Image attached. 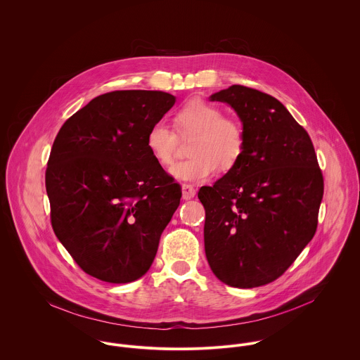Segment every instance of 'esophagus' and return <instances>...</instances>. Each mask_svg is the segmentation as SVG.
<instances>
[{"instance_id":"esophagus-1","label":"esophagus","mask_w":360,"mask_h":360,"mask_svg":"<svg viewBox=\"0 0 360 360\" xmlns=\"http://www.w3.org/2000/svg\"><path fill=\"white\" fill-rule=\"evenodd\" d=\"M181 190H183V200H191L195 197V188L193 186L183 184Z\"/></svg>"}]
</instances>
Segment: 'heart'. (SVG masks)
I'll use <instances>...</instances> for the list:
<instances>
[{
  "instance_id": "b5f03b06",
  "label": "heart",
  "mask_w": 360,
  "mask_h": 360,
  "mask_svg": "<svg viewBox=\"0 0 360 360\" xmlns=\"http://www.w3.org/2000/svg\"><path fill=\"white\" fill-rule=\"evenodd\" d=\"M174 127L183 137H191L190 159L172 166L170 174L181 181H205L217 166L230 170L240 160L245 147L243 126L229 117H223L220 108L202 100L186 103L174 116ZM179 137L165 120L155 122L147 134V148L155 160L169 166L177 148Z\"/></svg>"
}]
</instances>
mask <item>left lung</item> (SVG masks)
I'll return each mask as SVG.
<instances>
[{"instance_id": "left-lung-1", "label": "left lung", "mask_w": 360, "mask_h": 360, "mask_svg": "<svg viewBox=\"0 0 360 360\" xmlns=\"http://www.w3.org/2000/svg\"><path fill=\"white\" fill-rule=\"evenodd\" d=\"M230 105L245 131L240 160L201 187L205 254L230 287L278 278L313 238L323 174L307 130L274 97L234 84L209 97Z\"/></svg>"}]
</instances>
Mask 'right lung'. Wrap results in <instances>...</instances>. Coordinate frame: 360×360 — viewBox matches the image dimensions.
<instances>
[{
	"mask_svg": "<svg viewBox=\"0 0 360 360\" xmlns=\"http://www.w3.org/2000/svg\"><path fill=\"white\" fill-rule=\"evenodd\" d=\"M163 91L96 97L60 127L46 172L55 236L90 276L113 284L143 277L180 205L181 187L147 148L174 105Z\"/></svg>",
	"mask_w": 360,
	"mask_h": 360,
	"instance_id": "1",
	"label": "right lung"
}]
</instances>
